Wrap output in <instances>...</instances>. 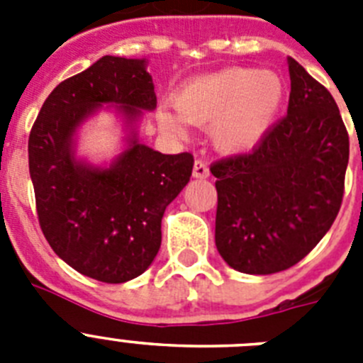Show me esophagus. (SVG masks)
Wrapping results in <instances>:
<instances>
[{
	"mask_svg": "<svg viewBox=\"0 0 363 363\" xmlns=\"http://www.w3.org/2000/svg\"><path fill=\"white\" fill-rule=\"evenodd\" d=\"M209 174V165H207L203 160H196V162H194V167H192V176H194V178H207Z\"/></svg>",
	"mask_w": 363,
	"mask_h": 363,
	"instance_id": "obj_1",
	"label": "esophagus"
}]
</instances>
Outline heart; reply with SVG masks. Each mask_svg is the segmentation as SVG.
<instances>
[{"mask_svg":"<svg viewBox=\"0 0 363 363\" xmlns=\"http://www.w3.org/2000/svg\"><path fill=\"white\" fill-rule=\"evenodd\" d=\"M278 74L230 67L205 74L182 85L172 96L174 112L160 108L156 120L169 134L184 133V119L198 127L211 125L213 140L223 150H245L264 138L284 101Z\"/></svg>","mask_w":363,"mask_h":363,"instance_id":"obj_1","label":"heart"}]
</instances>
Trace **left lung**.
<instances>
[{"label": "left lung", "instance_id": "obj_1", "mask_svg": "<svg viewBox=\"0 0 363 363\" xmlns=\"http://www.w3.org/2000/svg\"><path fill=\"white\" fill-rule=\"evenodd\" d=\"M287 116L258 145L211 165L216 247L240 272L296 265L331 229L342 205L349 134L331 92L289 57Z\"/></svg>", "mask_w": 363, "mask_h": 363}]
</instances>
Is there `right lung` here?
<instances>
[{"label":"right lung","mask_w":363,"mask_h":363,"mask_svg":"<svg viewBox=\"0 0 363 363\" xmlns=\"http://www.w3.org/2000/svg\"><path fill=\"white\" fill-rule=\"evenodd\" d=\"M104 104L129 121L156 107L145 60L104 56L45 99L28 136L36 211L45 238L89 278L123 284L140 277L162 245V218L192 174L191 152L162 154L129 140L108 169L74 160L72 136Z\"/></svg>","instance_id":"add662e5"}]
</instances>
